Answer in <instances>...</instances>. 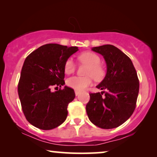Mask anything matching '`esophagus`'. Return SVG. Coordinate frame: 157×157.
Here are the masks:
<instances>
[{
    "label": "esophagus",
    "instance_id": "34e87169",
    "mask_svg": "<svg viewBox=\"0 0 157 157\" xmlns=\"http://www.w3.org/2000/svg\"><path fill=\"white\" fill-rule=\"evenodd\" d=\"M81 92L79 91H77V90H75V94H76V96H78L79 94H80Z\"/></svg>",
    "mask_w": 157,
    "mask_h": 157
}]
</instances>
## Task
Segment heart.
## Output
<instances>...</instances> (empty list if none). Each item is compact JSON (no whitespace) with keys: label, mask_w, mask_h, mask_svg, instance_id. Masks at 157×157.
<instances>
[{"label":"heart","mask_w":157,"mask_h":157,"mask_svg":"<svg viewBox=\"0 0 157 157\" xmlns=\"http://www.w3.org/2000/svg\"><path fill=\"white\" fill-rule=\"evenodd\" d=\"M78 59L81 63L88 66V68L86 72V75H87L88 76H74L68 78L66 81V84L68 86L81 91L91 85V76L96 81H100L104 78L105 71L104 67L100 64L101 59L97 54L93 52H90V51H86L78 56ZM75 69H76V66L73 60L71 59H68L64 63V71L66 74H71L75 71ZM90 75L91 76L90 77Z\"/></svg>","instance_id":"1"}]
</instances>
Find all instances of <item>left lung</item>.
I'll use <instances>...</instances> for the list:
<instances>
[{
    "mask_svg": "<svg viewBox=\"0 0 157 157\" xmlns=\"http://www.w3.org/2000/svg\"><path fill=\"white\" fill-rule=\"evenodd\" d=\"M91 50L102 55L106 61V74L96 88L106 91L90 94L87 115L98 127L117 128L129 119L136 108L139 90L136 69L132 60L114 46L104 45Z\"/></svg>",
    "mask_w": 157,
    "mask_h": 157,
    "instance_id": "left-lung-1",
    "label": "left lung"
}]
</instances>
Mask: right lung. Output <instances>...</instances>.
Segmentation results:
<instances>
[{
  "label": "right lung",
  "instance_id": "1",
  "mask_svg": "<svg viewBox=\"0 0 157 157\" xmlns=\"http://www.w3.org/2000/svg\"><path fill=\"white\" fill-rule=\"evenodd\" d=\"M78 47L57 44L44 45L28 56L23 63L18 92L27 121L43 130L53 129L63 124L67 107L75 98L74 89L65 86L64 63Z\"/></svg>",
  "mask_w": 157,
  "mask_h": 157
}]
</instances>
